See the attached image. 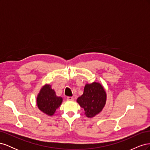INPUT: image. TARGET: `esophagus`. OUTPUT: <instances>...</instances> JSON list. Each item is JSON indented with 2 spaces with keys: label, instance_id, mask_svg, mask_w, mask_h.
Segmentation results:
<instances>
[{
  "label": "esophagus",
  "instance_id": "34e87169",
  "mask_svg": "<svg viewBox=\"0 0 150 150\" xmlns=\"http://www.w3.org/2000/svg\"><path fill=\"white\" fill-rule=\"evenodd\" d=\"M67 99L68 101H73L74 100V98L73 97H71V96H68L67 98Z\"/></svg>",
  "mask_w": 150,
  "mask_h": 150
}]
</instances>
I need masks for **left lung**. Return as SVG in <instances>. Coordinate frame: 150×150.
Listing matches in <instances>:
<instances>
[{
	"instance_id": "left-lung-1",
	"label": "left lung",
	"mask_w": 150,
	"mask_h": 150,
	"mask_svg": "<svg viewBox=\"0 0 150 150\" xmlns=\"http://www.w3.org/2000/svg\"><path fill=\"white\" fill-rule=\"evenodd\" d=\"M106 94L103 86L98 83L87 84L82 96L77 99L81 108L84 109L86 116L94 117L101 112L105 105Z\"/></svg>"
}]
</instances>
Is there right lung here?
<instances>
[{"label":"right lung","mask_w":150,"mask_h":150,"mask_svg":"<svg viewBox=\"0 0 150 150\" xmlns=\"http://www.w3.org/2000/svg\"><path fill=\"white\" fill-rule=\"evenodd\" d=\"M62 101V98L57 96L54 90L49 84L43 86L37 98V104L39 110L49 116L54 115Z\"/></svg>","instance_id":"right-lung-1"}]
</instances>
